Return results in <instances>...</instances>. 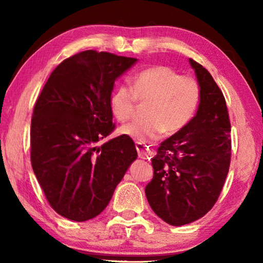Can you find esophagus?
Listing matches in <instances>:
<instances>
[{"label": "esophagus", "mask_w": 263, "mask_h": 263, "mask_svg": "<svg viewBox=\"0 0 263 263\" xmlns=\"http://www.w3.org/2000/svg\"><path fill=\"white\" fill-rule=\"evenodd\" d=\"M136 148H137V152H138V157L141 158V159H151L152 152H151L148 146H145L142 144H139V142H137Z\"/></svg>", "instance_id": "34e87169"}]
</instances>
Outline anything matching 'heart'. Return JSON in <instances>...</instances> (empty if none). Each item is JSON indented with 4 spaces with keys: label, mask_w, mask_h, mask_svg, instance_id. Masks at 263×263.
Returning <instances> with one entry per match:
<instances>
[{
    "label": "heart",
    "mask_w": 263,
    "mask_h": 263,
    "mask_svg": "<svg viewBox=\"0 0 263 263\" xmlns=\"http://www.w3.org/2000/svg\"><path fill=\"white\" fill-rule=\"evenodd\" d=\"M138 102H147L145 119L119 127V133L139 144H151L173 136L188 125L201 102V87L194 78L180 75L168 66H153L138 73L131 88L116 87L110 95V110L118 122L133 117Z\"/></svg>",
    "instance_id": "obj_1"
}]
</instances>
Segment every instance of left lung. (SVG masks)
<instances>
[{
    "label": "left lung",
    "instance_id": "8db88e82",
    "mask_svg": "<svg viewBox=\"0 0 263 263\" xmlns=\"http://www.w3.org/2000/svg\"><path fill=\"white\" fill-rule=\"evenodd\" d=\"M201 87L195 117L161 142L152 159L145 194L152 210L173 226L189 224L211 210L231 162V123L225 97L208 69L189 59Z\"/></svg>",
    "mask_w": 263,
    "mask_h": 263
}]
</instances>
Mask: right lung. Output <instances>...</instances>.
Listing matches in <instances>:
<instances>
[{"instance_id": "add662e5", "label": "right lung", "mask_w": 263, "mask_h": 263, "mask_svg": "<svg viewBox=\"0 0 263 263\" xmlns=\"http://www.w3.org/2000/svg\"><path fill=\"white\" fill-rule=\"evenodd\" d=\"M136 58L92 50L53 70L33 108L31 164L53 210L74 221L104 210L116 186L137 159L135 142L114 131L110 95L116 79Z\"/></svg>"}]
</instances>
